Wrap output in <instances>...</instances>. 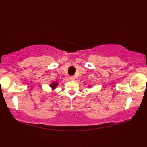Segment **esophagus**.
<instances>
[{
  "instance_id": "1",
  "label": "esophagus",
  "mask_w": 147,
  "mask_h": 147,
  "mask_svg": "<svg viewBox=\"0 0 147 147\" xmlns=\"http://www.w3.org/2000/svg\"><path fill=\"white\" fill-rule=\"evenodd\" d=\"M74 78H74V76H69V79L71 80H74Z\"/></svg>"
}]
</instances>
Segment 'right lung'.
<instances>
[{"mask_svg": "<svg viewBox=\"0 0 147 147\" xmlns=\"http://www.w3.org/2000/svg\"><path fill=\"white\" fill-rule=\"evenodd\" d=\"M58 82H53V83H51V84H50V86L51 87V88H52L53 90H55L56 88H57V85H58Z\"/></svg>", "mask_w": 147, "mask_h": 147, "instance_id": "add662e5", "label": "right lung"}]
</instances>
